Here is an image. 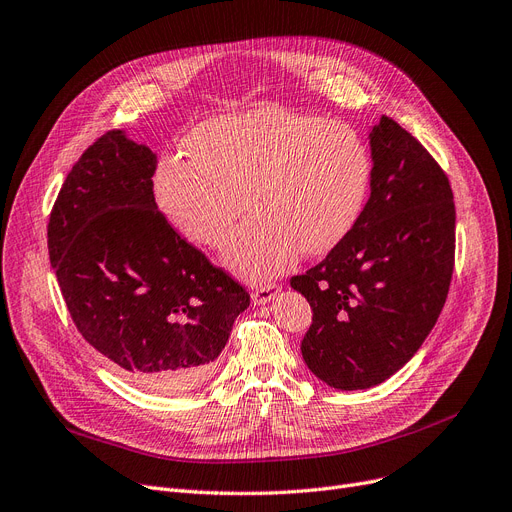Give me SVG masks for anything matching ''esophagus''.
<instances>
[{"instance_id": "esophagus-1", "label": "esophagus", "mask_w": 512, "mask_h": 512, "mask_svg": "<svg viewBox=\"0 0 512 512\" xmlns=\"http://www.w3.org/2000/svg\"><path fill=\"white\" fill-rule=\"evenodd\" d=\"M279 291H281V287H279L277 283H264V285H260V287H256V289L252 291V302H254V304H266V302H271V300L277 298Z\"/></svg>"}]
</instances>
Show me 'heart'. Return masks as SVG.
Listing matches in <instances>:
<instances>
[{
  "instance_id": "heart-1",
  "label": "heart",
  "mask_w": 512,
  "mask_h": 512,
  "mask_svg": "<svg viewBox=\"0 0 512 512\" xmlns=\"http://www.w3.org/2000/svg\"><path fill=\"white\" fill-rule=\"evenodd\" d=\"M189 160L164 158L156 202L183 237L223 246L246 202L256 214L229 241L225 262L250 281L279 275L300 252L333 250L358 223L373 162L344 120L256 108L206 120L187 137Z\"/></svg>"
}]
</instances>
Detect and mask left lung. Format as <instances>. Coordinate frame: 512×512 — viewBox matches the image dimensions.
Returning <instances> with one entry per match:
<instances>
[{
	"mask_svg": "<svg viewBox=\"0 0 512 512\" xmlns=\"http://www.w3.org/2000/svg\"><path fill=\"white\" fill-rule=\"evenodd\" d=\"M371 198L354 229L304 275L312 308L308 369L335 389H367L400 371L431 333L454 271L448 175L421 141L381 116L371 131Z\"/></svg>",
	"mask_w": 512,
	"mask_h": 512,
	"instance_id": "1",
	"label": "left lung"
}]
</instances>
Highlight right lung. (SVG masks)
<instances>
[{"label": "right lung", "instance_id": "right-lung-1", "mask_svg": "<svg viewBox=\"0 0 512 512\" xmlns=\"http://www.w3.org/2000/svg\"><path fill=\"white\" fill-rule=\"evenodd\" d=\"M156 154L108 131L68 173L47 225L66 308L133 385L181 394L216 367L250 294L156 206Z\"/></svg>", "mask_w": 512, "mask_h": 512}]
</instances>
